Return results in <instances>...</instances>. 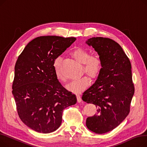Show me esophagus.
Segmentation results:
<instances>
[{
	"mask_svg": "<svg viewBox=\"0 0 147 147\" xmlns=\"http://www.w3.org/2000/svg\"><path fill=\"white\" fill-rule=\"evenodd\" d=\"M77 99H78V102H81L82 101V98L79 95H77Z\"/></svg>",
	"mask_w": 147,
	"mask_h": 147,
	"instance_id": "obj_1",
	"label": "esophagus"
}]
</instances>
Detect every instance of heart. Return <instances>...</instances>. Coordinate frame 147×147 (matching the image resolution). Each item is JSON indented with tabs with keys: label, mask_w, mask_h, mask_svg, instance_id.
<instances>
[{
	"label": "heart",
	"mask_w": 147,
	"mask_h": 147,
	"mask_svg": "<svg viewBox=\"0 0 147 147\" xmlns=\"http://www.w3.org/2000/svg\"><path fill=\"white\" fill-rule=\"evenodd\" d=\"M74 59L79 63L83 64V71L92 78L98 76L102 68V62L96 55L90 56L89 52L84 49L78 48L71 53ZM62 59L57 58L54 62V68L57 79L61 82H65L66 78L61 72ZM90 80L86 76L74 80L68 84L66 88L74 93H80L85 89L89 84Z\"/></svg>",
	"instance_id": "heart-1"
}]
</instances>
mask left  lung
I'll list each match as a JSON object with an SVG mask.
<instances>
[{
  "label": "left lung",
  "mask_w": 147,
  "mask_h": 147,
  "mask_svg": "<svg viewBox=\"0 0 147 147\" xmlns=\"http://www.w3.org/2000/svg\"><path fill=\"white\" fill-rule=\"evenodd\" d=\"M92 46L102 62L95 83L83 93L82 99L97 107V114L86 119L89 130L102 134L117 127L127 116L134 94L130 62L119 44L109 38L92 37Z\"/></svg>",
  "instance_id": "1"
}]
</instances>
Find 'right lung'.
Wrapping results in <instances>:
<instances>
[{"mask_svg": "<svg viewBox=\"0 0 147 147\" xmlns=\"http://www.w3.org/2000/svg\"><path fill=\"white\" fill-rule=\"evenodd\" d=\"M75 37L40 36L29 42L15 66L12 94L21 121L36 132L49 134L61 125L65 108L77 102L76 96L57 79L53 64Z\"/></svg>", "mask_w": 147, "mask_h": 147, "instance_id": "right-lung-1", "label": "right lung"}]
</instances>
